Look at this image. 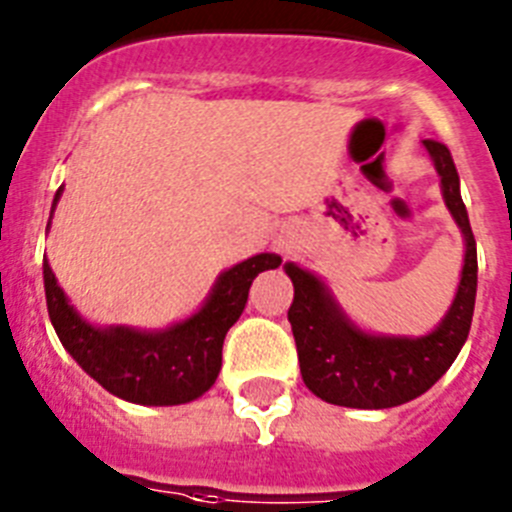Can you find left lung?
<instances>
[{"instance_id": "left-lung-1", "label": "left lung", "mask_w": 512, "mask_h": 512, "mask_svg": "<svg viewBox=\"0 0 512 512\" xmlns=\"http://www.w3.org/2000/svg\"><path fill=\"white\" fill-rule=\"evenodd\" d=\"M442 177L447 208L462 228V279L447 317L424 337H375L358 330L340 312L317 276L287 264L294 284V302L287 317L297 342L302 378L314 396L350 409H391L429 391L447 373L470 335L477 294V246L467 208L459 195V175L452 154L437 139H424Z\"/></svg>"}]
</instances>
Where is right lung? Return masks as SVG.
Masks as SVG:
<instances>
[{"instance_id":"obj_1","label":"right lung","mask_w":512,"mask_h":512,"mask_svg":"<svg viewBox=\"0 0 512 512\" xmlns=\"http://www.w3.org/2000/svg\"><path fill=\"white\" fill-rule=\"evenodd\" d=\"M60 187L55 203L60 200ZM281 264L274 253H259L225 271L198 314L164 332L129 327L98 330L78 317L55 281L48 259L42 261L48 314L63 348L114 396L144 406H175L203 396L218 378L225 332L241 317L248 287L256 274Z\"/></svg>"}]
</instances>
